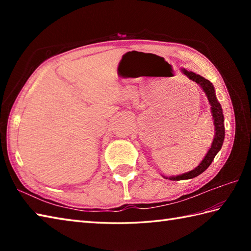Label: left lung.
<instances>
[{"instance_id": "8db88e82", "label": "left lung", "mask_w": 251, "mask_h": 251, "mask_svg": "<svg viewBox=\"0 0 251 251\" xmlns=\"http://www.w3.org/2000/svg\"><path fill=\"white\" fill-rule=\"evenodd\" d=\"M181 72H182L184 75L188 76L191 81L195 82L202 89V92L205 93L207 96V99L209 101V103L211 105V114H212V120H214V125H215V137L214 140H212L211 147L209 150H208L207 154L202 158V161L200 163V165L194 169H192L191 172L185 173V174H181L178 176H173V177H163L165 179H169V180H174V181H179V180H186V179H192L195 178L197 176L201 175V173H204L205 170L210 166V164L214 161L215 156L221 150L222 145H223V140H225V136H226V129H225V115H223V111H222V106L218 101L216 97V93H215V87L214 85L210 81H208L205 77H202L199 74H196L192 71H188L185 69H181Z\"/></svg>"}]
</instances>
